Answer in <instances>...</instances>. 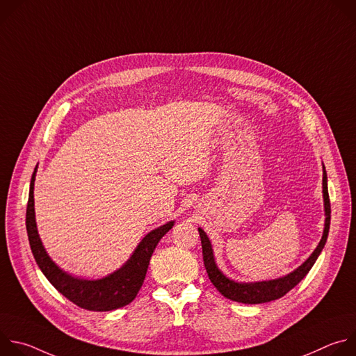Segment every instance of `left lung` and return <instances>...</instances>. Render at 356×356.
Masks as SVG:
<instances>
[{"label":"left lung","mask_w":356,"mask_h":356,"mask_svg":"<svg viewBox=\"0 0 356 356\" xmlns=\"http://www.w3.org/2000/svg\"><path fill=\"white\" fill-rule=\"evenodd\" d=\"M323 197H324L325 224H324V232L320 243L317 245V248L314 249V252L306 262H304L301 266H298L296 270H293L291 273L279 279L266 280V282H253V283H241V282L228 279L216 265L211 242L207 234L201 228H198L201 246H202V261H204V266L209 273V277L211 283L217 287V290L224 297L232 301H238L243 304H261V302L277 300L283 297L286 293H289L294 286H297L316 264L328 238L330 221H331V204H330V195H328V187H327V172L324 166H323Z\"/></svg>","instance_id":"8db88e82"}]
</instances>
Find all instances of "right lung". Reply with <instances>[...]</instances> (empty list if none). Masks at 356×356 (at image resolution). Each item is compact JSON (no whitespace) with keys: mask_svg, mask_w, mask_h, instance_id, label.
<instances>
[{"mask_svg":"<svg viewBox=\"0 0 356 356\" xmlns=\"http://www.w3.org/2000/svg\"><path fill=\"white\" fill-rule=\"evenodd\" d=\"M36 169L38 166L33 170L29 186V198L26 207V231L33 258L39 269L58 291H60L66 298H69L72 302H74L76 306L81 309L90 312H111L127 306V304H129L136 297L145 280L152 253H154L162 236L166 232H169V229H172L175 221H169L168 224L150 231L139 242V245L136 246L132 257L127 261V264L114 273L97 280L73 277L69 273L63 272L49 258L39 238L33 207V184Z\"/></svg>","mask_w":356,"mask_h":356,"instance_id":"1","label":"right lung"}]
</instances>
